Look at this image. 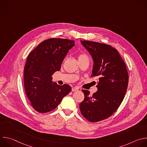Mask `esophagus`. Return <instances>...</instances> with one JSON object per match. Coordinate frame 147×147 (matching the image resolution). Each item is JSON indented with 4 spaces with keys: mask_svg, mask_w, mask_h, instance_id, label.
Wrapping results in <instances>:
<instances>
[{
    "mask_svg": "<svg viewBox=\"0 0 147 147\" xmlns=\"http://www.w3.org/2000/svg\"><path fill=\"white\" fill-rule=\"evenodd\" d=\"M78 89L77 88H76V87H73L72 88H71V91H73V92H74V91H78Z\"/></svg>",
    "mask_w": 147,
    "mask_h": 147,
    "instance_id": "esophagus-1",
    "label": "esophagus"
}]
</instances>
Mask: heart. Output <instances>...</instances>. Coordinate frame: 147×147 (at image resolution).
Listing matches in <instances>:
<instances>
[{"instance_id":"heart-1","label":"heart","mask_w":147,"mask_h":147,"mask_svg":"<svg viewBox=\"0 0 147 147\" xmlns=\"http://www.w3.org/2000/svg\"><path fill=\"white\" fill-rule=\"evenodd\" d=\"M83 59H88L87 55L85 54H80L78 56V60H83Z\"/></svg>"}]
</instances>
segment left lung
Wrapping results in <instances>:
<instances>
[{
    "mask_svg": "<svg viewBox=\"0 0 147 147\" xmlns=\"http://www.w3.org/2000/svg\"><path fill=\"white\" fill-rule=\"evenodd\" d=\"M81 43L92 56L91 76H97L99 82L98 91L92 95L82 90L84 99L80 109L86 119L96 122L108 118L119 107L127 91L129 75L118 51L111 45L84 40Z\"/></svg>",
    "mask_w": 147,
    "mask_h": 147,
    "instance_id": "1",
    "label": "left lung"
}]
</instances>
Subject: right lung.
Wrapping results in <instances>:
<instances>
[{"instance_id":"obj_1","label":"right lung","mask_w":147,"mask_h":147,"mask_svg":"<svg viewBox=\"0 0 147 147\" xmlns=\"http://www.w3.org/2000/svg\"><path fill=\"white\" fill-rule=\"evenodd\" d=\"M74 46V40L51 38L40 43L28 56L24 70V88L31 105L39 113L55 109L71 91L59 86L52 76L60 70L63 60Z\"/></svg>"}]
</instances>
